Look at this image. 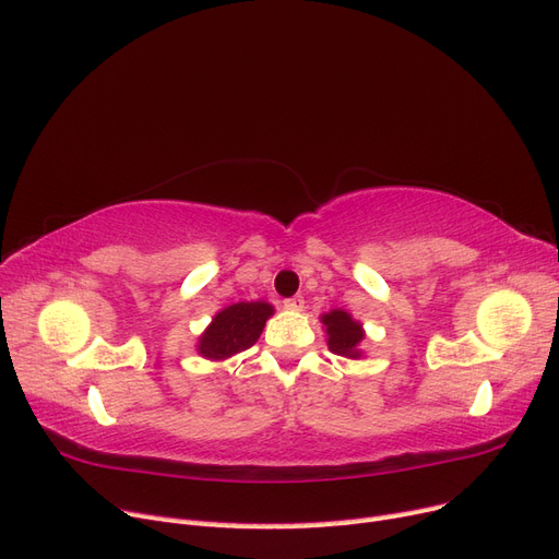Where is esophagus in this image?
<instances>
[{
    "label": "esophagus",
    "mask_w": 559,
    "mask_h": 559,
    "mask_svg": "<svg viewBox=\"0 0 559 559\" xmlns=\"http://www.w3.org/2000/svg\"><path fill=\"white\" fill-rule=\"evenodd\" d=\"M284 308L292 310V312H300L302 308H306V300H302V296H292L284 300Z\"/></svg>",
    "instance_id": "1"
}]
</instances>
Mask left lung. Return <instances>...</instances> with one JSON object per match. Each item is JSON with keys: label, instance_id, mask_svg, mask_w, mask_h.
<instances>
[{"label": "left lung", "instance_id": "8db88e82", "mask_svg": "<svg viewBox=\"0 0 559 559\" xmlns=\"http://www.w3.org/2000/svg\"><path fill=\"white\" fill-rule=\"evenodd\" d=\"M321 321H324L326 333H329V349L333 354H341V357L357 359L359 357L357 347L364 341V331L357 321L343 310H333L321 317Z\"/></svg>", "mask_w": 559, "mask_h": 559}]
</instances>
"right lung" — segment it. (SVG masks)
<instances>
[{"label": "right lung", "instance_id": "right-lung-1", "mask_svg": "<svg viewBox=\"0 0 559 559\" xmlns=\"http://www.w3.org/2000/svg\"><path fill=\"white\" fill-rule=\"evenodd\" d=\"M270 314H273V306L267 302H235L218 312L205 335L200 337V354L207 359H226L249 349L259 341Z\"/></svg>", "mask_w": 559, "mask_h": 559}]
</instances>
